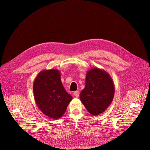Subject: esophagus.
Segmentation results:
<instances>
[{
    "mask_svg": "<svg viewBox=\"0 0 150 150\" xmlns=\"http://www.w3.org/2000/svg\"><path fill=\"white\" fill-rule=\"evenodd\" d=\"M74 94L75 96L76 97H78V96H79V91H75Z\"/></svg>",
    "mask_w": 150,
    "mask_h": 150,
    "instance_id": "esophagus-1",
    "label": "esophagus"
}]
</instances>
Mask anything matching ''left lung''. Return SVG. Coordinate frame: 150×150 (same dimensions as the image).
Segmentation results:
<instances>
[{"instance_id": "left-lung-1", "label": "left lung", "mask_w": 150, "mask_h": 150, "mask_svg": "<svg viewBox=\"0 0 150 150\" xmlns=\"http://www.w3.org/2000/svg\"><path fill=\"white\" fill-rule=\"evenodd\" d=\"M114 94V83L108 72L99 68L88 71L80 99L89 113L97 116L104 112L111 104Z\"/></svg>"}]
</instances>
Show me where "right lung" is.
<instances>
[{
	"label": "right lung",
	"instance_id": "add662e5",
	"mask_svg": "<svg viewBox=\"0 0 150 150\" xmlns=\"http://www.w3.org/2000/svg\"><path fill=\"white\" fill-rule=\"evenodd\" d=\"M33 92L40 110L53 119L60 118L72 100L63 86L57 69L40 72L34 82Z\"/></svg>",
	"mask_w": 150,
	"mask_h": 150
}]
</instances>
